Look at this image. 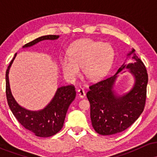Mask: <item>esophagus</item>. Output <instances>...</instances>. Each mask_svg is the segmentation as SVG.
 I'll return each mask as SVG.
<instances>
[{
	"mask_svg": "<svg viewBox=\"0 0 157 157\" xmlns=\"http://www.w3.org/2000/svg\"><path fill=\"white\" fill-rule=\"evenodd\" d=\"M77 94H78V96L80 97V98H83V97L86 96V92H85L83 89H80L77 91Z\"/></svg>",
	"mask_w": 157,
	"mask_h": 157,
	"instance_id": "1",
	"label": "esophagus"
}]
</instances>
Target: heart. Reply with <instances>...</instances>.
<instances>
[{"label":"heart","instance_id":"b5f03b06","mask_svg":"<svg viewBox=\"0 0 157 157\" xmlns=\"http://www.w3.org/2000/svg\"><path fill=\"white\" fill-rule=\"evenodd\" d=\"M114 58V49L108 43L83 39L70 46L68 57L60 60L64 77L69 82H75L82 68L84 76L90 81L100 80L106 75Z\"/></svg>","mask_w":157,"mask_h":157}]
</instances>
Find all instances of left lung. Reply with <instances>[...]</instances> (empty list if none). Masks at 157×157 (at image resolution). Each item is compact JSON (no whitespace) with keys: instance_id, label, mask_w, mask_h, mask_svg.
I'll use <instances>...</instances> for the list:
<instances>
[{"instance_id":"1","label":"left lung","mask_w":157,"mask_h":157,"mask_svg":"<svg viewBox=\"0 0 157 157\" xmlns=\"http://www.w3.org/2000/svg\"><path fill=\"white\" fill-rule=\"evenodd\" d=\"M129 58L131 61L127 64L126 61ZM124 69L129 70L121 73ZM120 72H129L134 78L131 89L122 94L114 89ZM147 80L145 65L132 48L114 75L90 86L87 97L91 104V120L95 131L101 135H112L130 127L144 110Z\"/></svg>"}]
</instances>
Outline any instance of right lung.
Segmentation results:
<instances>
[{
    "instance_id": "1",
    "label": "right lung",
    "mask_w": 157,
    "mask_h": 157,
    "mask_svg": "<svg viewBox=\"0 0 157 157\" xmlns=\"http://www.w3.org/2000/svg\"><path fill=\"white\" fill-rule=\"evenodd\" d=\"M59 35H45L26 44L23 48L32 47L40 41L55 40ZM17 53L10 62L6 71V93L8 105L17 121L25 128L40 137H48L58 133L63 126L66 113L70 104L75 100L76 91L73 86L57 88L51 101L43 109L32 111L21 106L16 101L11 91L9 74Z\"/></svg>"
}]
</instances>
